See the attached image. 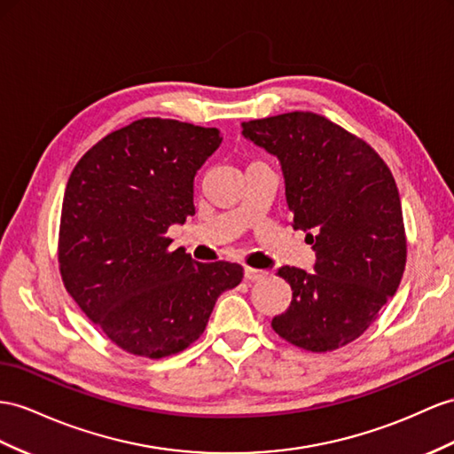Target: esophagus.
Returning <instances> with one entry per match:
<instances>
[{
	"mask_svg": "<svg viewBox=\"0 0 454 454\" xmlns=\"http://www.w3.org/2000/svg\"><path fill=\"white\" fill-rule=\"evenodd\" d=\"M269 274L266 270H259V269H251V266H247L246 269V280L249 282H257V280H262V278Z\"/></svg>",
	"mask_w": 454,
	"mask_h": 454,
	"instance_id": "1",
	"label": "esophagus"
}]
</instances>
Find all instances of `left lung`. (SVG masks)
Wrapping results in <instances>:
<instances>
[{"label":"left lung","instance_id":"obj_1","mask_svg":"<svg viewBox=\"0 0 454 454\" xmlns=\"http://www.w3.org/2000/svg\"><path fill=\"white\" fill-rule=\"evenodd\" d=\"M243 137L280 160L295 230L315 272L282 266L292 303L272 318L286 341L326 353L355 341L395 295L406 262L403 208L391 170L363 139L315 113L243 122Z\"/></svg>","mask_w":454,"mask_h":454}]
</instances>
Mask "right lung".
Masks as SVG:
<instances>
[{
	"label": "right lung",
	"mask_w": 454,
	"mask_h": 454,
	"mask_svg": "<svg viewBox=\"0 0 454 454\" xmlns=\"http://www.w3.org/2000/svg\"><path fill=\"white\" fill-rule=\"evenodd\" d=\"M223 144L218 128L142 119L111 132L67 182L59 264L67 292L126 353L162 358L205 332L236 262L170 251L167 231L195 215L193 178Z\"/></svg>",
	"instance_id": "1"
}]
</instances>
